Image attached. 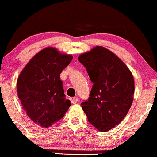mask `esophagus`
Here are the masks:
<instances>
[{
  "label": "esophagus",
  "instance_id": "esophagus-1",
  "mask_svg": "<svg viewBox=\"0 0 157 157\" xmlns=\"http://www.w3.org/2000/svg\"><path fill=\"white\" fill-rule=\"evenodd\" d=\"M78 98L77 97H72V98H70V101H71V103H72V104H75V103H76L78 102Z\"/></svg>",
  "mask_w": 157,
  "mask_h": 157
}]
</instances>
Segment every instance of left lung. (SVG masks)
Segmentation results:
<instances>
[{"label": "left lung", "instance_id": "left-lung-1", "mask_svg": "<svg viewBox=\"0 0 157 157\" xmlns=\"http://www.w3.org/2000/svg\"><path fill=\"white\" fill-rule=\"evenodd\" d=\"M78 59L93 82L88 101L81 106L92 125L101 132L110 130L122 122L132 106L133 75L116 55L103 47L94 48Z\"/></svg>", "mask_w": 157, "mask_h": 157}]
</instances>
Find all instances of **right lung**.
I'll use <instances>...</instances> for the list:
<instances>
[{
	"label": "right lung",
	"instance_id": "right-lung-1",
	"mask_svg": "<svg viewBox=\"0 0 157 157\" xmlns=\"http://www.w3.org/2000/svg\"><path fill=\"white\" fill-rule=\"evenodd\" d=\"M72 59V55L47 48L33 56L19 74L17 92L22 107L41 126L48 128L59 121L71 106L59 75Z\"/></svg>",
	"mask_w": 157,
	"mask_h": 157
}]
</instances>
